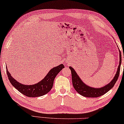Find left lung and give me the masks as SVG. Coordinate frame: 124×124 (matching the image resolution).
<instances>
[{"label": "left lung", "instance_id": "8db88e82", "mask_svg": "<svg viewBox=\"0 0 124 124\" xmlns=\"http://www.w3.org/2000/svg\"><path fill=\"white\" fill-rule=\"evenodd\" d=\"M120 51V50H119ZM121 63V52L120 51V62L119 65L117 68L116 74L113 79V80L106 86L99 88H94L92 87H89L85 85L82 82L80 78H79L78 74H76L75 71L74 70L72 67L70 66L69 68L71 71L72 75V85L74 86L75 90L78 92L79 94L86 97H91V98H94V97H98L104 94L105 93L108 92V91L113 88L114 85L116 83V81L118 79L120 70V66Z\"/></svg>", "mask_w": 124, "mask_h": 124}]
</instances>
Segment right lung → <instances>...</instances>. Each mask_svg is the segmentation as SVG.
<instances>
[{
	"label": "right lung",
	"mask_w": 124,
	"mask_h": 124,
	"mask_svg": "<svg viewBox=\"0 0 124 124\" xmlns=\"http://www.w3.org/2000/svg\"><path fill=\"white\" fill-rule=\"evenodd\" d=\"M65 68L63 64L52 69L43 80L33 85H24L16 81L7 70L8 78L11 85L22 94L28 97H37L46 94L51 90L54 78L62 69Z\"/></svg>",
	"instance_id": "add662e5"
}]
</instances>
